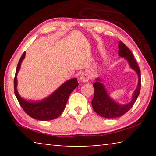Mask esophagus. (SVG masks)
Masks as SVG:
<instances>
[{
	"label": "esophagus",
	"instance_id": "esophagus-1",
	"mask_svg": "<svg viewBox=\"0 0 156 156\" xmlns=\"http://www.w3.org/2000/svg\"><path fill=\"white\" fill-rule=\"evenodd\" d=\"M80 80L84 83H87L89 80V76L87 73H83L80 76Z\"/></svg>",
	"mask_w": 156,
	"mask_h": 156
}]
</instances>
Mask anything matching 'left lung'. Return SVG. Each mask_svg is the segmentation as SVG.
I'll use <instances>...</instances> for the list:
<instances>
[{"label":"left lung","instance_id":"obj_1","mask_svg":"<svg viewBox=\"0 0 156 156\" xmlns=\"http://www.w3.org/2000/svg\"><path fill=\"white\" fill-rule=\"evenodd\" d=\"M118 48H119L118 55L120 57L125 58L128 61L131 68L136 72L138 76V83L137 88L132 96L131 101L128 104L120 105L111 98L103 84L101 83V80L99 78H96V82L93 84L94 87V96L91 101V105L94 110L98 114L106 118H118L125 114L133 106L140 92V70L134 58L133 54L122 41H119Z\"/></svg>","mask_w":156,"mask_h":156}]
</instances>
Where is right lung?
<instances>
[{"instance_id":"add662e5","label":"right lung","mask_w":156,"mask_h":156,"mask_svg":"<svg viewBox=\"0 0 156 156\" xmlns=\"http://www.w3.org/2000/svg\"><path fill=\"white\" fill-rule=\"evenodd\" d=\"M25 57V52L20 57L16 70L14 80L16 97L21 107L30 117L42 121L56 119L62 113L71 93L78 86L77 78H74L66 81L54 93L43 100L38 102L27 101L20 96L17 91V73Z\"/></svg>"}]
</instances>
